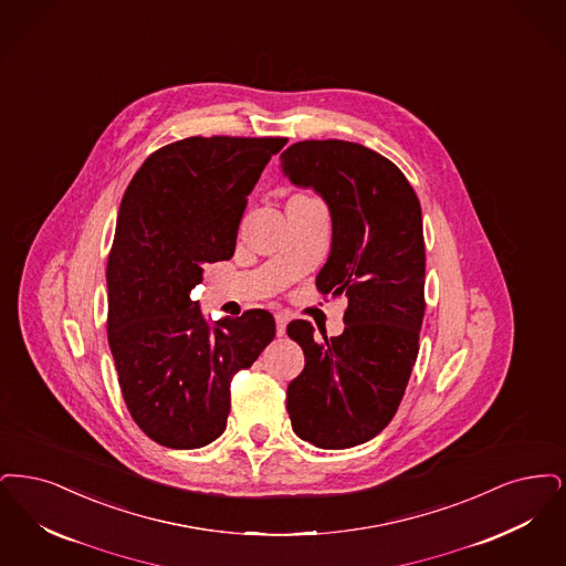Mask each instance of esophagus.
<instances>
[{
    "mask_svg": "<svg viewBox=\"0 0 566 566\" xmlns=\"http://www.w3.org/2000/svg\"><path fill=\"white\" fill-rule=\"evenodd\" d=\"M274 321H276V336H285V332H287V317L285 315H276Z\"/></svg>",
    "mask_w": 566,
    "mask_h": 566,
    "instance_id": "obj_1",
    "label": "esophagus"
}]
</instances>
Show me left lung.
Wrapping results in <instances>:
<instances>
[{
  "mask_svg": "<svg viewBox=\"0 0 566 566\" xmlns=\"http://www.w3.org/2000/svg\"><path fill=\"white\" fill-rule=\"evenodd\" d=\"M281 171L319 195L332 216V251L317 290L345 294V332L327 338L304 319L287 325L304 369L287 387L295 436L325 450L376 438L395 417L418 355L424 315L420 202L391 160L340 142H300Z\"/></svg>",
  "mask_w": 566,
  "mask_h": 566,
  "instance_id": "1",
  "label": "left lung"
}]
</instances>
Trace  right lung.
Masks as SVG:
<instances>
[{
  "mask_svg": "<svg viewBox=\"0 0 566 566\" xmlns=\"http://www.w3.org/2000/svg\"><path fill=\"white\" fill-rule=\"evenodd\" d=\"M283 137H188L154 151L124 192L107 260V340L126 408L154 442L218 440L230 380L274 338L269 311L207 321L190 300L230 260L247 197Z\"/></svg>",
  "mask_w": 566,
  "mask_h": 566,
  "instance_id": "right-lung-1",
  "label": "right lung"
}]
</instances>
